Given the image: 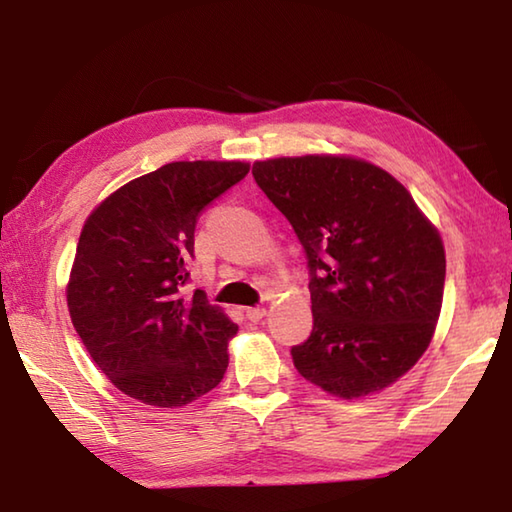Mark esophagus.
Returning a JSON list of instances; mask_svg holds the SVG:
<instances>
[{
	"label": "esophagus",
	"instance_id": "1",
	"mask_svg": "<svg viewBox=\"0 0 512 512\" xmlns=\"http://www.w3.org/2000/svg\"><path fill=\"white\" fill-rule=\"evenodd\" d=\"M266 316V309L264 307H248L246 309V318L250 320V323H259Z\"/></svg>",
	"mask_w": 512,
	"mask_h": 512
}]
</instances>
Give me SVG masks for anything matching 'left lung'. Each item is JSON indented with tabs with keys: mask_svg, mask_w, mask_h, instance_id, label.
<instances>
[{
	"mask_svg": "<svg viewBox=\"0 0 512 512\" xmlns=\"http://www.w3.org/2000/svg\"><path fill=\"white\" fill-rule=\"evenodd\" d=\"M259 189L291 223L309 268L314 329L293 366L354 400L415 366L436 329L445 248L411 194L375 164L305 155L253 164Z\"/></svg>",
	"mask_w": 512,
	"mask_h": 512,
	"instance_id": "left-lung-1",
	"label": "left lung"
}]
</instances>
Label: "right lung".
Listing matches in <instances>:
<instances>
[{
  "instance_id": "obj_1",
  "label": "right lung",
  "mask_w": 512,
  "mask_h": 512,
  "mask_svg": "<svg viewBox=\"0 0 512 512\" xmlns=\"http://www.w3.org/2000/svg\"><path fill=\"white\" fill-rule=\"evenodd\" d=\"M246 162H171L108 196L85 221L67 307L92 361L121 393L162 409L221 384L237 325L187 293L194 230Z\"/></svg>"
}]
</instances>
